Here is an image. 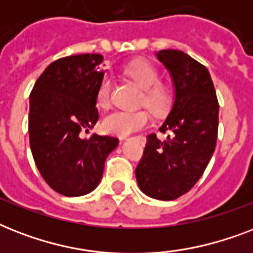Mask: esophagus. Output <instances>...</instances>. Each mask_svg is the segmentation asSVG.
Wrapping results in <instances>:
<instances>
[{
    "label": "esophagus",
    "mask_w": 253,
    "mask_h": 253,
    "mask_svg": "<svg viewBox=\"0 0 253 253\" xmlns=\"http://www.w3.org/2000/svg\"><path fill=\"white\" fill-rule=\"evenodd\" d=\"M125 139H126V138H122V140H125Z\"/></svg>",
    "instance_id": "1"
}]
</instances>
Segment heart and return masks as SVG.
Here are the masks:
<instances>
[{
	"mask_svg": "<svg viewBox=\"0 0 253 253\" xmlns=\"http://www.w3.org/2000/svg\"><path fill=\"white\" fill-rule=\"evenodd\" d=\"M125 73L135 84L143 89L140 105L147 106L154 115H164L172 106L173 91L168 85L160 83V73L154 65L143 60H135L125 68ZM111 80L105 77L97 91V105L107 109L111 102ZM150 123L147 110L114 111L106 115L102 121L105 132L117 136H127L146 127Z\"/></svg>",
	"mask_w": 253,
	"mask_h": 253,
	"instance_id": "obj_1",
	"label": "heart"
}]
</instances>
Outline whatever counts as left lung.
Returning <instances> with one entry per match:
<instances>
[{"instance_id": "8db88e82", "label": "left lung", "mask_w": 253, "mask_h": 253, "mask_svg": "<svg viewBox=\"0 0 253 253\" xmlns=\"http://www.w3.org/2000/svg\"><path fill=\"white\" fill-rule=\"evenodd\" d=\"M156 57L174 86L172 110L159 130L166 140L147 136L135 174L140 190L156 200H176L196 185L215 150L219 105L206 67L188 53L163 49Z\"/></svg>"}]
</instances>
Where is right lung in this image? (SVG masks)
<instances>
[{"label": "right lung", "mask_w": 253, "mask_h": 253, "mask_svg": "<svg viewBox=\"0 0 253 253\" xmlns=\"http://www.w3.org/2000/svg\"><path fill=\"white\" fill-rule=\"evenodd\" d=\"M99 53L73 55L44 69L30 94V147L42 177L67 197L84 196L102 178L105 160L119 140L81 132L98 121L97 91L103 80Z\"/></svg>", "instance_id": "add662e5"}]
</instances>
